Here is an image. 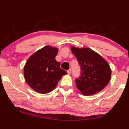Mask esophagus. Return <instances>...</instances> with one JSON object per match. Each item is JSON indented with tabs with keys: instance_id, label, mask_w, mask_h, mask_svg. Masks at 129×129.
Instances as JSON below:
<instances>
[{
	"instance_id": "obj_1",
	"label": "esophagus",
	"mask_w": 129,
	"mask_h": 129,
	"mask_svg": "<svg viewBox=\"0 0 129 129\" xmlns=\"http://www.w3.org/2000/svg\"><path fill=\"white\" fill-rule=\"evenodd\" d=\"M67 73H68V75H71V69H69L68 71H67Z\"/></svg>"
}]
</instances>
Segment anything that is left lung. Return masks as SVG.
Wrapping results in <instances>:
<instances>
[{
	"label": "left lung",
	"mask_w": 129,
	"mask_h": 129,
	"mask_svg": "<svg viewBox=\"0 0 129 129\" xmlns=\"http://www.w3.org/2000/svg\"><path fill=\"white\" fill-rule=\"evenodd\" d=\"M81 67V76L75 80L82 94L91 95L102 90L108 84L112 71L108 62L99 53L88 48L71 47Z\"/></svg>",
	"instance_id": "left-lung-1"
}]
</instances>
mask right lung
<instances>
[{
    "label": "right lung",
    "instance_id": "obj_1",
    "mask_svg": "<svg viewBox=\"0 0 129 129\" xmlns=\"http://www.w3.org/2000/svg\"><path fill=\"white\" fill-rule=\"evenodd\" d=\"M58 50L44 47L30 56L24 67V76L29 86L36 92L46 94L56 88L62 76L67 74L55 59Z\"/></svg>",
    "mask_w": 129,
    "mask_h": 129
}]
</instances>
